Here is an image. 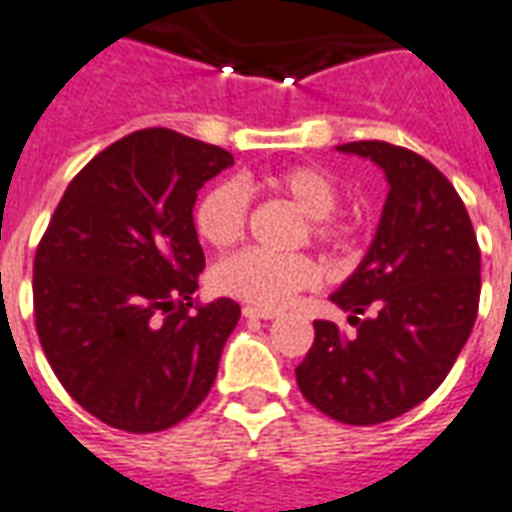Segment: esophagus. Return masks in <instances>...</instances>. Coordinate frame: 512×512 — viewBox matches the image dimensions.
<instances>
[{"instance_id": "obj_1", "label": "esophagus", "mask_w": 512, "mask_h": 512, "mask_svg": "<svg viewBox=\"0 0 512 512\" xmlns=\"http://www.w3.org/2000/svg\"><path fill=\"white\" fill-rule=\"evenodd\" d=\"M244 318H257V321H271V318H277V312L274 310H263V307H244Z\"/></svg>"}]
</instances>
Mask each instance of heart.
<instances>
[{"instance_id": "b5f03b06", "label": "heart", "mask_w": 512, "mask_h": 512, "mask_svg": "<svg viewBox=\"0 0 512 512\" xmlns=\"http://www.w3.org/2000/svg\"><path fill=\"white\" fill-rule=\"evenodd\" d=\"M246 189H268L290 200L307 216V230L321 244H343L348 227L332 213L340 200V189L323 169L290 167L271 172L266 178H246L244 186L222 180L205 191L194 208V230L213 249H227L244 235L249 216ZM321 279V268L307 255H274L263 249H244L219 260L211 271L213 290L233 296L263 310L285 307L299 290L312 288Z\"/></svg>"}]
</instances>
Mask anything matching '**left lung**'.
Wrapping results in <instances>:
<instances>
[{
  "label": "left lung",
  "mask_w": 512,
  "mask_h": 512,
  "mask_svg": "<svg viewBox=\"0 0 512 512\" xmlns=\"http://www.w3.org/2000/svg\"><path fill=\"white\" fill-rule=\"evenodd\" d=\"M337 150L384 169L389 194L367 255L329 296L356 332L315 321L296 381L326 417L378 425L419 406L455 365L480 304V246L458 191L430 161L389 142Z\"/></svg>",
  "instance_id": "left-lung-1"
}]
</instances>
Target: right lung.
<instances>
[{"label":"right lung","mask_w":512,"mask_h":512,"mask_svg":"<svg viewBox=\"0 0 512 512\" xmlns=\"http://www.w3.org/2000/svg\"><path fill=\"white\" fill-rule=\"evenodd\" d=\"M227 167L222 147L134 131L71 180L51 216L32 277L40 345L68 395L112 428H172L216 381L241 307L189 312L205 268L194 202Z\"/></svg>","instance_id":"add662e5"}]
</instances>
